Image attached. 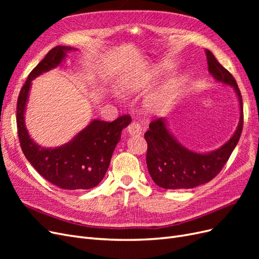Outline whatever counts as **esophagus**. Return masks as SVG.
Listing matches in <instances>:
<instances>
[{
  "mask_svg": "<svg viewBox=\"0 0 259 259\" xmlns=\"http://www.w3.org/2000/svg\"><path fill=\"white\" fill-rule=\"evenodd\" d=\"M128 134L131 136H138L142 134V126H140V124L133 121L130 125H128V128H127Z\"/></svg>",
  "mask_w": 259,
  "mask_h": 259,
  "instance_id": "esophagus-1",
  "label": "esophagus"
}]
</instances>
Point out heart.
Masks as SVG:
<instances>
[{
  "mask_svg": "<svg viewBox=\"0 0 259 259\" xmlns=\"http://www.w3.org/2000/svg\"><path fill=\"white\" fill-rule=\"evenodd\" d=\"M151 76L137 75L133 79L125 80L122 83V89L127 93L145 92L151 84ZM187 81V76L184 74H177L164 84L163 86L151 94H149L145 100V108L149 113H160L171 105L175 98L183 91Z\"/></svg>",
  "mask_w": 259,
  "mask_h": 259,
  "instance_id": "obj_1",
  "label": "heart"
}]
</instances>
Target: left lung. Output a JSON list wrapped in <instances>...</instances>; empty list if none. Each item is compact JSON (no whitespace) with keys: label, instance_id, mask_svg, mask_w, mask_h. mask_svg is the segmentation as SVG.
Wrapping results in <instances>:
<instances>
[{"label":"left lung","instance_id":"1","mask_svg":"<svg viewBox=\"0 0 259 259\" xmlns=\"http://www.w3.org/2000/svg\"><path fill=\"white\" fill-rule=\"evenodd\" d=\"M208 71L214 79L228 84L236 91L240 104V121L233 136L217 150L208 153L193 152L180 145L167 130L163 117L154 119L145 133L148 144L147 167L153 182L164 189H191L210 182L229 160L239 143L243 128V101L237 81L210 51L205 50Z\"/></svg>","mask_w":259,"mask_h":259}]
</instances>
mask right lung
<instances>
[{"instance_id": "1", "label": "right lung", "mask_w": 259, "mask_h": 259, "mask_svg": "<svg viewBox=\"0 0 259 259\" xmlns=\"http://www.w3.org/2000/svg\"><path fill=\"white\" fill-rule=\"evenodd\" d=\"M73 50L69 46H56L30 72L19 93L16 120L21 150L37 173L60 189L85 190L103 180L122 130L131 123V116L122 115L113 122L93 120L72 140L57 148L36 145L30 138L23 120L31 81L59 66L66 53Z\"/></svg>"}]
</instances>
